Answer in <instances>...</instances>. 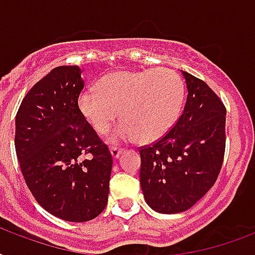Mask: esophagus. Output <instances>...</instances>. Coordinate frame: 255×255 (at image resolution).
I'll list each match as a JSON object with an SVG mask.
<instances>
[{
  "mask_svg": "<svg viewBox=\"0 0 255 255\" xmlns=\"http://www.w3.org/2000/svg\"><path fill=\"white\" fill-rule=\"evenodd\" d=\"M110 152H111V155L114 159H118L120 155H122V152H123V149H119V148L116 147H112L111 149H110Z\"/></svg>",
  "mask_w": 255,
  "mask_h": 255,
  "instance_id": "esophagus-1",
  "label": "esophagus"
}]
</instances>
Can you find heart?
<instances>
[{"instance_id":"1","label":"heart","mask_w":255,"mask_h":255,"mask_svg":"<svg viewBox=\"0 0 255 255\" xmlns=\"http://www.w3.org/2000/svg\"><path fill=\"white\" fill-rule=\"evenodd\" d=\"M184 82L174 70L118 71L100 79L99 91L85 90L78 96L82 116L98 135H104L118 119L112 143L136 139L152 143L169 131L181 111Z\"/></svg>"}]
</instances>
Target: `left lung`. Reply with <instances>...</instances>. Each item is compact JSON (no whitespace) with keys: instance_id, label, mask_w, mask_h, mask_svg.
I'll use <instances>...</instances> for the list:
<instances>
[{"instance_id":"1","label":"left lung","mask_w":255,"mask_h":255,"mask_svg":"<svg viewBox=\"0 0 255 255\" xmlns=\"http://www.w3.org/2000/svg\"><path fill=\"white\" fill-rule=\"evenodd\" d=\"M188 96L167 135L140 148V185L155 212H185L214 185L225 153L226 110L209 86L181 71Z\"/></svg>"}]
</instances>
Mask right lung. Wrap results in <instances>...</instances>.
Listing matches in <instances>:
<instances>
[{
	"label": "right lung",
	"mask_w": 255,
	"mask_h": 255,
	"mask_svg": "<svg viewBox=\"0 0 255 255\" xmlns=\"http://www.w3.org/2000/svg\"><path fill=\"white\" fill-rule=\"evenodd\" d=\"M83 87L78 66L55 67L26 94L15 116L14 144L26 185L43 209L70 222L103 212L112 169L108 147L78 108Z\"/></svg>",
	"instance_id": "1"
}]
</instances>
